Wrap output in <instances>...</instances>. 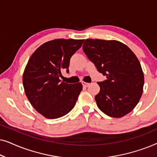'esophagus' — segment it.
Returning <instances> with one entry per match:
<instances>
[{
    "label": "esophagus",
    "mask_w": 157,
    "mask_h": 157,
    "mask_svg": "<svg viewBox=\"0 0 157 157\" xmlns=\"http://www.w3.org/2000/svg\"><path fill=\"white\" fill-rule=\"evenodd\" d=\"M82 84L84 87H88L89 86L90 83H86V82H82Z\"/></svg>",
    "instance_id": "34e87169"
}]
</instances>
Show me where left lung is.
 I'll list each match as a JSON object with an SVG mask.
<instances>
[{
    "label": "left lung",
    "mask_w": 157,
    "mask_h": 157,
    "mask_svg": "<svg viewBox=\"0 0 157 157\" xmlns=\"http://www.w3.org/2000/svg\"><path fill=\"white\" fill-rule=\"evenodd\" d=\"M83 51L106 76L98 82L100 91L95 96L102 112L120 118L132 111L142 95L144 78L136 55L125 44L111 40L86 39Z\"/></svg>",
    "instance_id": "obj_1"
}]
</instances>
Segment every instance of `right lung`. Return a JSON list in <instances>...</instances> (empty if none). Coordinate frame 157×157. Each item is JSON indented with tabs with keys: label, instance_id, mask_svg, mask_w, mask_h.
Here are the masks:
<instances>
[{
	"label": "right lung",
	"instance_id": "obj_1",
	"mask_svg": "<svg viewBox=\"0 0 157 157\" xmlns=\"http://www.w3.org/2000/svg\"><path fill=\"white\" fill-rule=\"evenodd\" d=\"M83 40L55 39L36 49L23 76L25 95L33 108L48 119L63 117L74 108L82 84L60 80L63 69L68 72L70 59Z\"/></svg>",
	"mask_w": 157,
	"mask_h": 157
}]
</instances>
